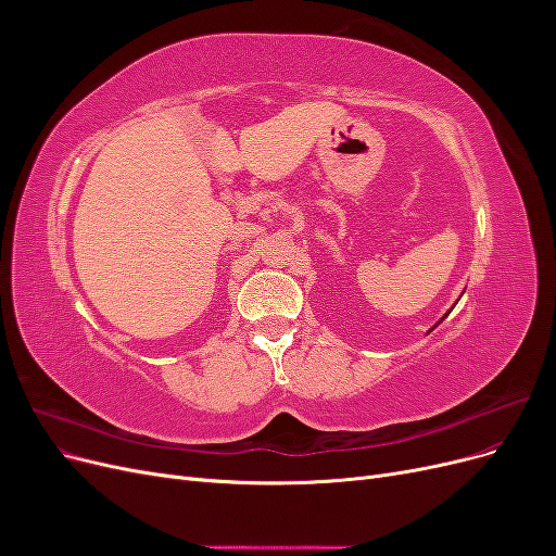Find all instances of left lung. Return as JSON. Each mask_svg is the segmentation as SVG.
Wrapping results in <instances>:
<instances>
[{
	"mask_svg": "<svg viewBox=\"0 0 556 556\" xmlns=\"http://www.w3.org/2000/svg\"><path fill=\"white\" fill-rule=\"evenodd\" d=\"M447 315H450V311H447V313H445V315H443V317H441V319H439V323H435V325H433V327H439V325H441V323H443V319H445V317H447ZM433 327H431V329H433ZM431 329H429V331H431Z\"/></svg>",
	"mask_w": 556,
	"mask_h": 556,
	"instance_id": "left-lung-1",
	"label": "left lung"
}]
</instances>
